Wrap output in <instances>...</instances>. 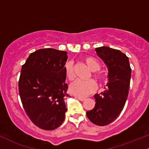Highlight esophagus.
<instances>
[{"label":"esophagus","mask_w":149,"mask_h":149,"mask_svg":"<svg viewBox=\"0 0 149 149\" xmlns=\"http://www.w3.org/2000/svg\"><path fill=\"white\" fill-rule=\"evenodd\" d=\"M76 98H77L79 100L81 101V102H83V101H84L86 100V98H84V97H75Z\"/></svg>","instance_id":"34e87169"}]
</instances>
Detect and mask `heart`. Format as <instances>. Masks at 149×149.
Segmentation results:
<instances>
[{
    "label": "heart",
    "instance_id": "obj_1",
    "mask_svg": "<svg viewBox=\"0 0 149 149\" xmlns=\"http://www.w3.org/2000/svg\"><path fill=\"white\" fill-rule=\"evenodd\" d=\"M84 62L91 71H93L92 77L97 81V82L100 83L104 79V75L101 72L97 71L100 69L101 65L100 62L96 58L93 56H87L84 58ZM65 73L67 79L70 81L74 79V66L72 62H67L65 65ZM97 88V86L95 82L92 79H88L86 81L77 80L73 82L70 86V92L72 95H76L78 97H86L88 95L94 93Z\"/></svg>",
    "mask_w": 149,
    "mask_h": 149
}]
</instances>
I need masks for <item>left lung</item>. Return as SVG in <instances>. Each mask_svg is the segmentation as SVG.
<instances>
[{
    "label": "left lung",
    "instance_id": "8db88e82",
    "mask_svg": "<svg viewBox=\"0 0 149 149\" xmlns=\"http://www.w3.org/2000/svg\"><path fill=\"white\" fill-rule=\"evenodd\" d=\"M95 51L107 66L108 81L105 91L95 95V108L86 112V115L93 124L106 126L116 119L124 107L129 91L131 68L128 56L118 49L102 46Z\"/></svg>",
    "mask_w": 149,
    "mask_h": 149
}]
</instances>
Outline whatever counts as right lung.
Here are the masks:
<instances>
[{"label":"right lung","mask_w":149,"mask_h":149,"mask_svg":"<svg viewBox=\"0 0 149 149\" xmlns=\"http://www.w3.org/2000/svg\"><path fill=\"white\" fill-rule=\"evenodd\" d=\"M67 52L53 48L31 53L22 65L18 91L23 108L38 128L52 131L63 122L70 97L65 84Z\"/></svg>","instance_id":"add662e5"}]
</instances>
